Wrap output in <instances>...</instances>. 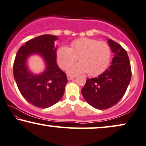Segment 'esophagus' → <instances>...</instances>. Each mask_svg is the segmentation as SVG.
<instances>
[{
	"label": "esophagus",
	"instance_id": "esophagus-1",
	"mask_svg": "<svg viewBox=\"0 0 146 146\" xmlns=\"http://www.w3.org/2000/svg\"><path fill=\"white\" fill-rule=\"evenodd\" d=\"M75 77H74V76H70V75H68L67 76V79L68 80H71V79H74Z\"/></svg>",
	"mask_w": 146,
	"mask_h": 146
}]
</instances>
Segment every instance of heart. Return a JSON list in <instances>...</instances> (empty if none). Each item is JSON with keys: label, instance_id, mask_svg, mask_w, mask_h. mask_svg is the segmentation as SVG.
I'll use <instances>...</instances> for the list:
<instances>
[{"label": "heart", "instance_id": "obj_1", "mask_svg": "<svg viewBox=\"0 0 146 146\" xmlns=\"http://www.w3.org/2000/svg\"><path fill=\"white\" fill-rule=\"evenodd\" d=\"M111 50L106 42L83 37L71 42L70 48L62 46L57 50V62L62 69H67L78 60V63L67 70L71 75L87 73L96 76L104 71L110 64Z\"/></svg>", "mask_w": 146, "mask_h": 146}]
</instances>
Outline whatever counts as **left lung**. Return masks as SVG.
Wrapping results in <instances>:
<instances>
[{
    "label": "left lung",
    "instance_id": "left-lung-1",
    "mask_svg": "<svg viewBox=\"0 0 146 146\" xmlns=\"http://www.w3.org/2000/svg\"><path fill=\"white\" fill-rule=\"evenodd\" d=\"M108 42L115 54L111 65L98 77L87 79L81 89L85 101L98 110H106L117 104L125 94L131 77L126 50L114 40L108 39Z\"/></svg>",
    "mask_w": 146,
    "mask_h": 146
}]
</instances>
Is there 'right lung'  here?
Returning <instances> with one entry per match:
<instances>
[{
  "label": "right lung",
  "instance_id": "1",
  "mask_svg": "<svg viewBox=\"0 0 146 146\" xmlns=\"http://www.w3.org/2000/svg\"><path fill=\"white\" fill-rule=\"evenodd\" d=\"M56 36L44 35L29 40L21 46L13 64V75L23 98L33 106L47 108L57 103L63 96L67 83L66 74L58 67ZM40 53L46 62L47 69L42 74H32L26 65L27 57Z\"/></svg>",
  "mask_w": 146,
  "mask_h": 146
}]
</instances>
